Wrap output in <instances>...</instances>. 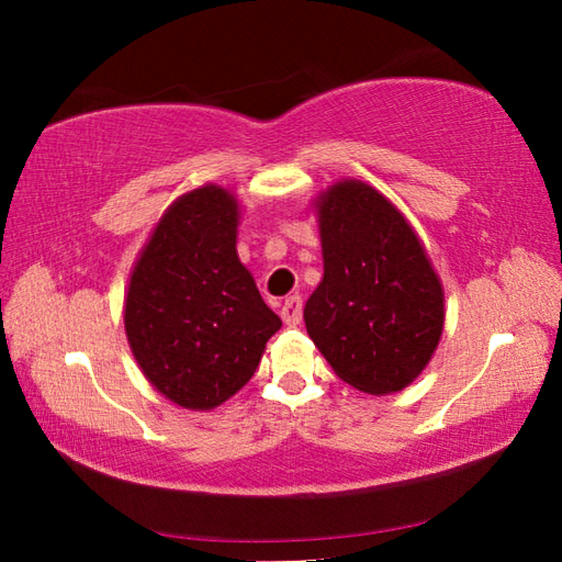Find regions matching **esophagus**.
I'll use <instances>...</instances> for the list:
<instances>
[{
	"mask_svg": "<svg viewBox=\"0 0 562 562\" xmlns=\"http://www.w3.org/2000/svg\"><path fill=\"white\" fill-rule=\"evenodd\" d=\"M280 316L288 326H296L302 321V296L300 294H292L288 296V300L282 302V308H280Z\"/></svg>",
	"mask_w": 562,
	"mask_h": 562,
	"instance_id": "1",
	"label": "esophagus"
}]
</instances>
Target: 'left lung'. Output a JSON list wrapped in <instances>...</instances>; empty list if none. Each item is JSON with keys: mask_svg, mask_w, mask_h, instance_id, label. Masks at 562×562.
I'll return each instance as SVG.
<instances>
[{"mask_svg": "<svg viewBox=\"0 0 562 562\" xmlns=\"http://www.w3.org/2000/svg\"><path fill=\"white\" fill-rule=\"evenodd\" d=\"M324 280L304 306L306 330L336 374L374 396L423 372L445 326V294L403 214L360 181L318 202Z\"/></svg>", "mask_w": 562, "mask_h": 562, "instance_id": "1", "label": "left lung"}]
</instances>
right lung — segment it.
Returning <instances> with one entry per match:
<instances>
[{"mask_svg":"<svg viewBox=\"0 0 562 562\" xmlns=\"http://www.w3.org/2000/svg\"><path fill=\"white\" fill-rule=\"evenodd\" d=\"M280 326L236 256V200L205 186L173 202L125 300L130 348L151 386L210 411L248 384Z\"/></svg>","mask_w":562,"mask_h":562,"instance_id":"obj_1","label":"right lung"}]
</instances>
